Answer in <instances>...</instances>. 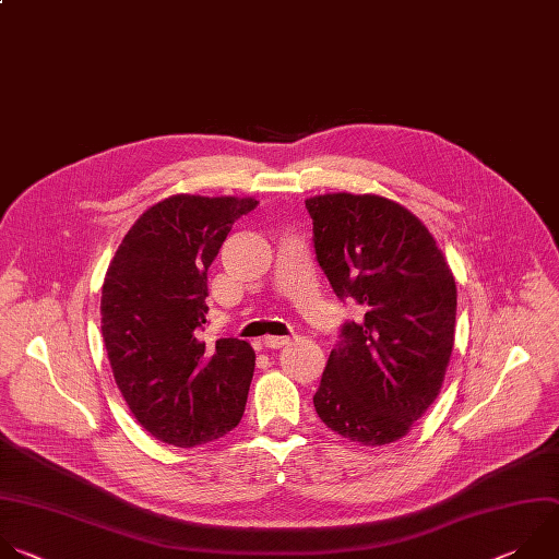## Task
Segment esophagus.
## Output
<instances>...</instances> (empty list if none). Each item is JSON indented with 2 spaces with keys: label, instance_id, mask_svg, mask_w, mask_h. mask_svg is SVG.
<instances>
[{
  "label": "esophagus",
  "instance_id": "obj_1",
  "mask_svg": "<svg viewBox=\"0 0 559 559\" xmlns=\"http://www.w3.org/2000/svg\"><path fill=\"white\" fill-rule=\"evenodd\" d=\"M262 344H264V348H269V350H280V348H284V346L290 344V337H264Z\"/></svg>",
  "mask_w": 559,
  "mask_h": 559
}]
</instances>
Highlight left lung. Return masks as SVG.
Returning a JSON list of instances; mask_svg holds the SVG:
<instances>
[{"mask_svg": "<svg viewBox=\"0 0 559 559\" xmlns=\"http://www.w3.org/2000/svg\"><path fill=\"white\" fill-rule=\"evenodd\" d=\"M312 242L334 295L361 306L346 321L312 396L319 418L350 442L403 438L436 401L454 348L456 282L423 222L364 193L306 200Z\"/></svg>", "mask_w": 559, "mask_h": 559, "instance_id": "8db88e82", "label": "left lung"}]
</instances>
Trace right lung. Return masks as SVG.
Listing matches in <instances>:
<instances>
[{"label":"right lung","mask_w":559,"mask_h":559,"mask_svg":"<svg viewBox=\"0 0 559 559\" xmlns=\"http://www.w3.org/2000/svg\"><path fill=\"white\" fill-rule=\"evenodd\" d=\"M255 198L178 193L150 206L109 262L100 332L115 381L160 442L195 448L242 418L255 353L234 337L204 340L206 271Z\"/></svg>","instance_id":"obj_1"}]
</instances>
